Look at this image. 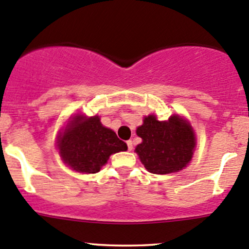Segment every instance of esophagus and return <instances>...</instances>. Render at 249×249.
Here are the masks:
<instances>
[{
  "mask_svg": "<svg viewBox=\"0 0 249 249\" xmlns=\"http://www.w3.org/2000/svg\"><path fill=\"white\" fill-rule=\"evenodd\" d=\"M127 146H128V151H132V149H133V141L128 140L127 141Z\"/></svg>",
  "mask_w": 249,
  "mask_h": 249,
  "instance_id": "obj_1",
  "label": "esophagus"
}]
</instances>
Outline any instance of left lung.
Masks as SVG:
<instances>
[{"instance_id": "obj_1", "label": "left lung", "mask_w": 249, "mask_h": 249, "mask_svg": "<svg viewBox=\"0 0 249 249\" xmlns=\"http://www.w3.org/2000/svg\"><path fill=\"white\" fill-rule=\"evenodd\" d=\"M136 134L142 142L135 147V152L148 172H178L191 161L196 136L191 124L179 115H172L167 121H159L156 115L145 116Z\"/></svg>"}]
</instances>
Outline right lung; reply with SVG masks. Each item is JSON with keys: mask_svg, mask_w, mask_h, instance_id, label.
Returning <instances> with one entry per match:
<instances>
[{"mask_svg": "<svg viewBox=\"0 0 249 249\" xmlns=\"http://www.w3.org/2000/svg\"><path fill=\"white\" fill-rule=\"evenodd\" d=\"M57 138L64 164L79 173H97L111 154L127 151L116 133L101 124L100 117L77 114Z\"/></svg>", "mask_w": 249, "mask_h": 249, "instance_id": "add662e5", "label": "right lung"}]
</instances>
